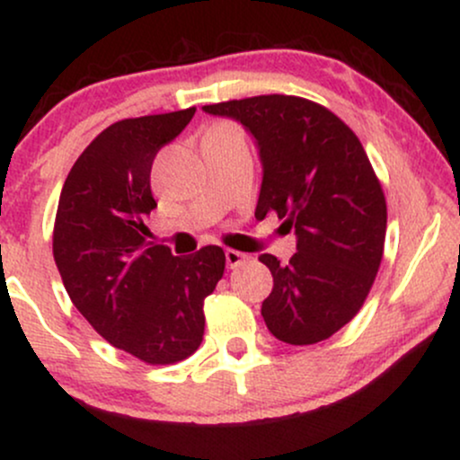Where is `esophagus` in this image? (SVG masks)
<instances>
[{"label": "esophagus", "instance_id": "obj_1", "mask_svg": "<svg viewBox=\"0 0 460 460\" xmlns=\"http://www.w3.org/2000/svg\"><path fill=\"white\" fill-rule=\"evenodd\" d=\"M225 260H226V266H229L231 270H234V268H237L242 261L246 260V255H244V252L229 248V251H225Z\"/></svg>", "mask_w": 460, "mask_h": 460}]
</instances>
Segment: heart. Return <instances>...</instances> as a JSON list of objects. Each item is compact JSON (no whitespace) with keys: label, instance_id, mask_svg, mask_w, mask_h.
Returning a JSON list of instances; mask_svg holds the SVG:
<instances>
[{"label":"heart","instance_id":"1","mask_svg":"<svg viewBox=\"0 0 460 460\" xmlns=\"http://www.w3.org/2000/svg\"><path fill=\"white\" fill-rule=\"evenodd\" d=\"M216 128H218V125H216Z\"/></svg>","mask_w":460,"mask_h":460}]
</instances>
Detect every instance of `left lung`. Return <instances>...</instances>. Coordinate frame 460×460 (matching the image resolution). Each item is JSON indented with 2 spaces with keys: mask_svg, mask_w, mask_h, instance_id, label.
<instances>
[{
  "mask_svg": "<svg viewBox=\"0 0 460 460\" xmlns=\"http://www.w3.org/2000/svg\"><path fill=\"white\" fill-rule=\"evenodd\" d=\"M255 136L263 181L255 218L274 212L298 237L281 263L260 255L274 285L261 315L277 340H329L366 303L385 251L387 203L361 140L324 105L292 94H260L203 105Z\"/></svg>",
  "mask_w": 460,
  "mask_h": 460,
  "instance_id": "1",
  "label": "left lung"
}]
</instances>
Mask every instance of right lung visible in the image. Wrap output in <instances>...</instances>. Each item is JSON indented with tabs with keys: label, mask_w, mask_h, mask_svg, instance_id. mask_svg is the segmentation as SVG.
<instances>
[{
	"label": "right lung",
	"mask_w": 460,
	"mask_h": 460,
	"mask_svg": "<svg viewBox=\"0 0 460 460\" xmlns=\"http://www.w3.org/2000/svg\"><path fill=\"white\" fill-rule=\"evenodd\" d=\"M194 112L116 120L77 157L58 200L54 260L68 298L105 341L149 366L197 352L205 298L225 272L220 246L175 257L146 242L153 160Z\"/></svg>",
	"instance_id": "1"
}]
</instances>
